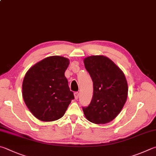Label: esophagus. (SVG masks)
<instances>
[{
    "mask_svg": "<svg viewBox=\"0 0 156 156\" xmlns=\"http://www.w3.org/2000/svg\"><path fill=\"white\" fill-rule=\"evenodd\" d=\"M74 97H75L76 100H77V99H78V97H79V93H78V92H75V93H74Z\"/></svg>",
    "mask_w": 156,
    "mask_h": 156,
    "instance_id": "1",
    "label": "esophagus"
}]
</instances>
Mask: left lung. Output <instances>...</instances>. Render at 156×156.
<instances>
[{"label": "left lung", "instance_id": "left-lung-1", "mask_svg": "<svg viewBox=\"0 0 156 156\" xmlns=\"http://www.w3.org/2000/svg\"><path fill=\"white\" fill-rule=\"evenodd\" d=\"M84 67L93 83L91 101L83 110L87 119L105 124L119 114L127 98L128 87L123 72L105 56H90L84 59Z\"/></svg>", "mask_w": 156, "mask_h": 156}]
</instances>
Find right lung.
<instances>
[{"label":"right lung","instance_id":"right-lung-1","mask_svg":"<svg viewBox=\"0 0 156 156\" xmlns=\"http://www.w3.org/2000/svg\"><path fill=\"white\" fill-rule=\"evenodd\" d=\"M69 64L67 58L49 56L34 65L25 74L22 97L31 113L40 121L61 118L74 99L65 76Z\"/></svg>","mask_w":156,"mask_h":156}]
</instances>
